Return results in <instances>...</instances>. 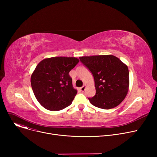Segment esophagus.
Wrapping results in <instances>:
<instances>
[{"label": "esophagus", "mask_w": 157, "mask_h": 157, "mask_svg": "<svg viewBox=\"0 0 157 157\" xmlns=\"http://www.w3.org/2000/svg\"><path fill=\"white\" fill-rule=\"evenodd\" d=\"M85 88H86V86H85V85H83V86H82V87H81V88H80V90H81V91L82 92H83L85 91Z\"/></svg>", "instance_id": "esophagus-1"}]
</instances>
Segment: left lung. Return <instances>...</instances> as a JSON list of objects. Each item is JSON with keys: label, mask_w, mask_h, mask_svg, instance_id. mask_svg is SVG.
<instances>
[{"label": "left lung", "mask_w": 157, "mask_h": 157, "mask_svg": "<svg viewBox=\"0 0 157 157\" xmlns=\"http://www.w3.org/2000/svg\"><path fill=\"white\" fill-rule=\"evenodd\" d=\"M80 61L93 74L95 95L88 99L92 105L104 109L118 105L128 91V67L111 55L81 56Z\"/></svg>", "instance_id": "obj_1"}]
</instances>
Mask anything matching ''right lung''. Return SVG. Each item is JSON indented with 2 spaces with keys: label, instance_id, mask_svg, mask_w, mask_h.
I'll return each instance as SVG.
<instances>
[{
  "label": "right lung",
  "instance_id": "add662e5",
  "mask_svg": "<svg viewBox=\"0 0 157 157\" xmlns=\"http://www.w3.org/2000/svg\"><path fill=\"white\" fill-rule=\"evenodd\" d=\"M79 61L75 57H52L36 66L31 76V86L37 101L45 109L60 111L72 104L77 90L72 86L69 72Z\"/></svg>",
  "mask_w": 157,
  "mask_h": 157
}]
</instances>
